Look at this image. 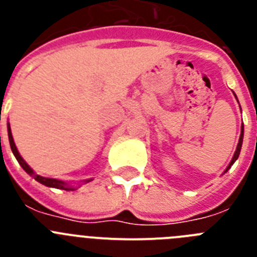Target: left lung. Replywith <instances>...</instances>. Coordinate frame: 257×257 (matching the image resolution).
<instances>
[{
  "label": "left lung",
  "instance_id": "obj_1",
  "mask_svg": "<svg viewBox=\"0 0 257 257\" xmlns=\"http://www.w3.org/2000/svg\"><path fill=\"white\" fill-rule=\"evenodd\" d=\"M242 142H243V124H242V133H240V136H239V143H238L237 145V149H235V153H234V157H233V160H231L230 165H229V167H230L233 163L237 161V158L239 157V152H240V148H242ZM228 167V169H229ZM228 169H226V171H228Z\"/></svg>",
  "mask_w": 257,
  "mask_h": 257
}]
</instances>
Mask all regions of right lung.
I'll list each match as a JSON object with an SVG mask.
<instances>
[{"label": "right lung", "mask_w": 257, "mask_h": 257, "mask_svg": "<svg viewBox=\"0 0 257 257\" xmlns=\"http://www.w3.org/2000/svg\"><path fill=\"white\" fill-rule=\"evenodd\" d=\"M8 131H9V142H10V147H11V151H13L14 156H15V158L18 160V162H19V165L22 166L23 169L26 170V172H28L29 175H32L33 178L36 179V180L38 181V183L44 184V185H46V187H51V188H58V189H64V190H73V188L68 187L67 184L64 183V181L61 180H56V179H50V178H42V176H40V175H36L35 172H33V170L29 167L28 165L26 163V161L23 160L22 156L19 154V152H18L17 147H15V143H14V139H13V135H11V130H10V126H8Z\"/></svg>", "instance_id": "add662e5"}]
</instances>
